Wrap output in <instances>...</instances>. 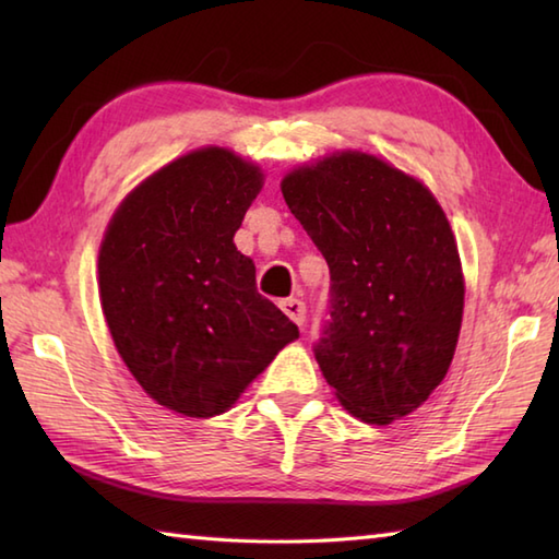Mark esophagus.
Wrapping results in <instances>:
<instances>
[{
	"label": "esophagus",
	"instance_id": "esophagus-1",
	"mask_svg": "<svg viewBox=\"0 0 559 559\" xmlns=\"http://www.w3.org/2000/svg\"><path fill=\"white\" fill-rule=\"evenodd\" d=\"M281 310L286 312V317H288V319H293V322L298 324V326H302V324H305V319H307V307H305V302H302V300H295V298L283 300V302H281Z\"/></svg>",
	"mask_w": 559,
	"mask_h": 559
}]
</instances>
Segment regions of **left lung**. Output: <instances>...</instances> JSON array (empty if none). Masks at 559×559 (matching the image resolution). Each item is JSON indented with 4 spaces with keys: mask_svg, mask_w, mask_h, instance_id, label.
<instances>
[{
    "mask_svg": "<svg viewBox=\"0 0 559 559\" xmlns=\"http://www.w3.org/2000/svg\"><path fill=\"white\" fill-rule=\"evenodd\" d=\"M281 192L331 273L314 358L341 406L370 425L413 413L454 358L463 273L430 189L358 151L283 177Z\"/></svg>",
    "mask_w": 559,
    "mask_h": 559,
    "instance_id": "8db88e82",
    "label": "left lung"
}]
</instances>
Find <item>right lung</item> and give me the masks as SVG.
I'll use <instances>...</instances> for the list:
<instances>
[{"label": "right lung", "mask_w": 559, "mask_h": 559, "mask_svg": "<svg viewBox=\"0 0 559 559\" xmlns=\"http://www.w3.org/2000/svg\"><path fill=\"white\" fill-rule=\"evenodd\" d=\"M264 175L228 148L187 153L129 194L105 230L98 288L129 372L187 418L228 411L298 326L257 293L233 237Z\"/></svg>", "instance_id": "right-lung-1"}]
</instances>
